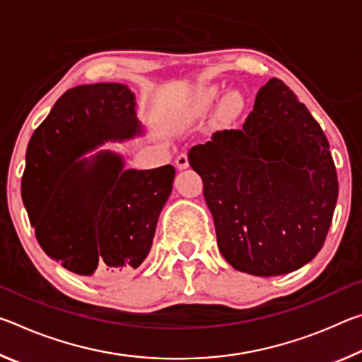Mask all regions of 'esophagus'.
<instances>
[{
    "label": "esophagus",
    "mask_w": 362,
    "mask_h": 362,
    "mask_svg": "<svg viewBox=\"0 0 362 362\" xmlns=\"http://www.w3.org/2000/svg\"><path fill=\"white\" fill-rule=\"evenodd\" d=\"M175 166H177V169H179V170H183V169H187V168L189 166L188 156L185 155V153H182V155L177 156V159H175Z\"/></svg>",
    "instance_id": "obj_1"
}]
</instances>
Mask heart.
<instances>
[{
    "mask_svg": "<svg viewBox=\"0 0 362 362\" xmlns=\"http://www.w3.org/2000/svg\"><path fill=\"white\" fill-rule=\"evenodd\" d=\"M216 97H217V89L211 88V89L203 90V93L196 97V100L193 102V110L196 113L206 112V110L212 105V102H214V99H216ZM238 107H240V103H238L236 97H228V99H226V102H225L226 112H228V113L236 112Z\"/></svg>",
    "mask_w": 362,
    "mask_h": 362,
    "instance_id": "obj_1",
    "label": "heart"
}]
</instances>
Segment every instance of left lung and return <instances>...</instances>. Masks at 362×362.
Segmentation results:
<instances>
[{
	"instance_id": "8db88e82",
	"label": "left lung",
	"mask_w": 362,
	"mask_h": 362,
	"mask_svg": "<svg viewBox=\"0 0 362 362\" xmlns=\"http://www.w3.org/2000/svg\"><path fill=\"white\" fill-rule=\"evenodd\" d=\"M188 161L203 179L218 250L238 272L279 276L320 252L339 196L334 159L281 79L262 86L241 129L214 132Z\"/></svg>"
}]
</instances>
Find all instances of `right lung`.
<instances>
[{
    "mask_svg": "<svg viewBox=\"0 0 362 362\" xmlns=\"http://www.w3.org/2000/svg\"><path fill=\"white\" fill-rule=\"evenodd\" d=\"M142 134L136 94L97 83L66 90L30 139L23 204L42 250L70 272L121 274L148 255L175 169H126L110 150L84 156Z\"/></svg>",
    "mask_w": 362,
    "mask_h": 362,
    "instance_id": "1",
    "label": "right lung"
}]
</instances>
